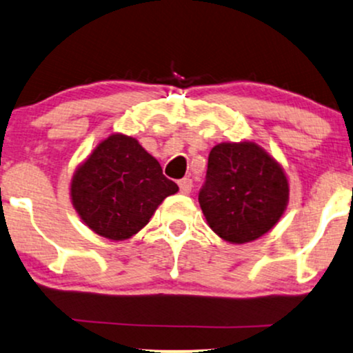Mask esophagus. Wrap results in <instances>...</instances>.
Segmentation results:
<instances>
[{
	"label": "esophagus",
	"mask_w": 353,
	"mask_h": 353,
	"mask_svg": "<svg viewBox=\"0 0 353 353\" xmlns=\"http://www.w3.org/2000/svg\"><path fill=\"white\" fill-rule=\"evenodd\" d=\"M178 186H180L181 193L188 194L191 188H193V181H191V178H181V180L178 181Z\"/></svg>",
	"instance_id": "obj_1"
}]
</instances>
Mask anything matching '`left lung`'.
Listing matches in <instances>:
<instances>
[{
    "instance_id": "8db88e82",
    "label": "left lung",
    "mask_w": 353,
    "mask_h": 353,
    "mask_svg": "<svg viewBox=\"0 0 353 353\" xmlns=\"http://www.w3.org/2000/svg\"><path fill=\"white\" fill-rule=\"evenodd\" d=\"M288 196L281 165L255 142H223L211 149L198 199L210 228L225 242L245 243L267 234Z\"/></svg>"
}]
</instances>
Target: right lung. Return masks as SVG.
Returning <instances> with one entry per match:
<instances>
[{"mask_svg": "<svg viewBox=\"0 0 353 353\" xmlns=\"http://www.w3.org/2000/svg\"><path fill=\"white\" fill-rule=\"evenodd\" d=\"M178 186L134 137L111 134L75 170L73 208L98 236L125 241L150 221Z\"/></svg>", "mask_w": 353, "mask_h": 353, "instance_id": "obj_1", "label": "right lung"}]
</instances>
